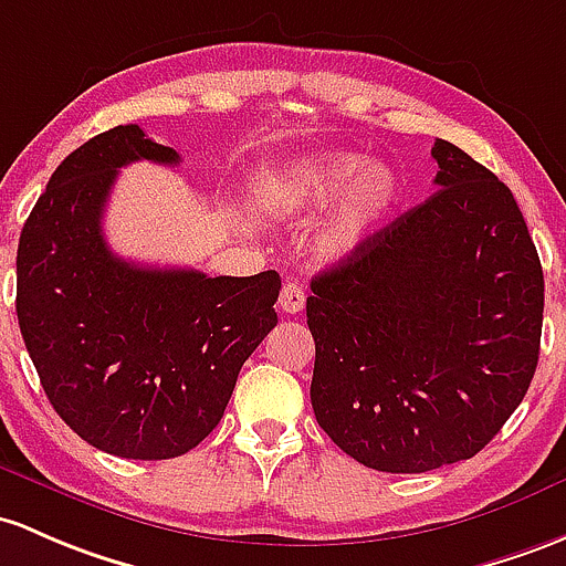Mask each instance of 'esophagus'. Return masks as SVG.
I'll return each instance as SVG.
<instances>
[{"label":"esophagus","mask_w":566,"mask_h":566,"mask_svg":"<svg viewBox=\"0 0 566 566\" xmlns=\"http://www.w3.org/2000/svg\"><path fill=\"white\" fill-rule=\"evenodd\" d=\"M277 307L289 315L300 313V310L305 307V291H302V285L296 281H285L283 291H281V300H277Z\"/></svg>","instance_id":"obj_1"}]
</instances>
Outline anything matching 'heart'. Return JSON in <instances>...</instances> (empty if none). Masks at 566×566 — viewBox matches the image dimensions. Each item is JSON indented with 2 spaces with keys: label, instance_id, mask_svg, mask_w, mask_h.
I'll use <instances>...</instances> for the list:
<instances>
[{
  "label": "heart",
  "instance_id": "b5f03b06",
  "mask_svg": "<svg viewBox=\"0 0 566 566\" xmlns=\"http://www.w3.org/2000/svg\"><path fill=\"white\" fill-rule=\"evenodd\" d=\"M277 208L285 212H337L321 234L324 259H345L367 242V237L386 221L402 197L399 178L382 164L358 154H326L318 159L291 164L272 186Z\"/></svg>",
  "mask_w": 566,
  "mask_h": 566
}]
</instances>
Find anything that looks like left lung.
I'll return each instance as SVG.
<instances>
[{
  "instance_id": "left-lung-1",
  "label": "left lung",
  "mask_w": 566,
  "mask_h": 566,
  "mask_svg": "<svg viewBox=\"0 0 566 566\" xmlns=\"http://www.w3.org/2000/svg\"><path fill=\"white\" fill-rule=\"evenodd\" d=\"M437 191L313 277L310 399L358 464L429 472L472 459L526 397L545 281L510 188L437 139Z\"/></svg>"
}]
</instances>
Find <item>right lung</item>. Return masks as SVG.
Returning a JSON list of instances; mask_svg holds the SVG:
<instances>
[{"label":"right lung","instance_id":"right-lung-1","mask_svg":"<svg viewBox=\"0 0 566 566\" xmlns=\"http://www.w3.org/2000/svg\"><path fill=\"white\" fill-rule=\"evenodd\" d=\"M132 161L180 156L115 126L72 150L18 240L15 313L53 410L120 459H175L221 421L245 358L277 324L275 270L208 277L118 259L102 234Z\"/></svg>","mask_w":566,"mask_h":566}]
</instances>
